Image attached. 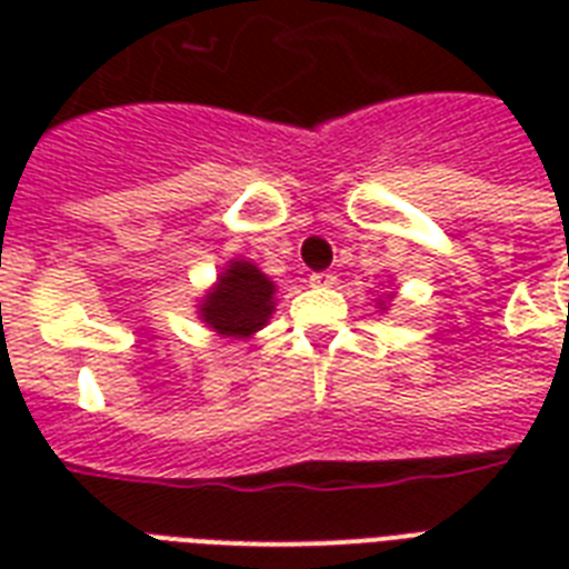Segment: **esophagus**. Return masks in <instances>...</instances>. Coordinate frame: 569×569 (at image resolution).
<instances>
[{"label": "esophagus", "instance_id": "34e87169", "mask_svg": "<svg viewBox=\"0 0 569 569\" xmlns=\"http://www.w3.org/2000/svg\"><path fill=\"white\" fill-rule=\"evenodd\" d=\"M337 283V277L330 274V271H316L310 274V286H319V289H328V286Z\"/></svg>", "mask_w": 569, "mask_h": 569}]
</instances>
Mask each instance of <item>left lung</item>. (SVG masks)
<instances>
[{
	"label": "left lung",
	"mask_w": 569,
	"mask_h": 569,
	"mask_svg": "<svg viewBox=\"0 0 569 569\" xmlns=\"http://www.w3.org/2000/svg\"><path fill=\"white\" fill-rule=\"evenodd\" d=\"M389 298H392V295H389ZM375 303H378V310H387V301H380V298H378Z\"/></svg>",
	"instance_id": "1"
}]
</instances>
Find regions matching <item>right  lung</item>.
<instances>
[{
    "instance_id": "obj_1",
    "label": "right lung",
    "mask_w": 569,
    "mask_h": 569,
    "mask_svg": "<svg viewBox=\"0 0 569 569\" xmlns=\"http://www.w3.org/2000/svg\"><path fill=\"white\" fill-rule=\"evenodd\" d=\"M277 310L274 280L250 259L232 257L197 301V319L223 339H250Z\"/></svg>"
}]
</instances>
